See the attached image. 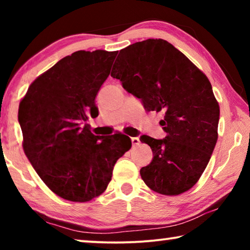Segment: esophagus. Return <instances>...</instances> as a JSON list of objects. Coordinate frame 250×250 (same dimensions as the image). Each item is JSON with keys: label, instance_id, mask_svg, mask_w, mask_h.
Segmentation results:
<instances>
[{"label": "esophagus", "instance_id": "esophagus-1", "mask_svg": "<svg viewBox=\"0 0 250 250\" xmlns=\"http://www.w3.org/2000/svg\"><path fill=\"white\" fill-rule=\"evenodd\" d=\"M131 142H132L133 146H137L140 145V140H139V138H137V137L131 138Z\"/></svg>", "mask_w": 250, "mask_h": 250}]
</instances>
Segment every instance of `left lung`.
Segmentation results:
<instances>
[{"instance_id": "obj_1", "label": "left lung", "mask_w": 250, "mask_h": 250, "mask_svg": "<svg viewBox=\"0 0 250 250\" xmlns=\"http://www.w3.org/2000/svg\"><path fill=\"white\" fill-rule=\"evenodd\" d=\"M111 77L141 99L147 111L161 112L164 139L142 135L153 152L140 170L145 183L163 195L192 188L217 142L219 105L206 75L164 40L138 42L121 49Z\"/></svg>"}]
</instances>
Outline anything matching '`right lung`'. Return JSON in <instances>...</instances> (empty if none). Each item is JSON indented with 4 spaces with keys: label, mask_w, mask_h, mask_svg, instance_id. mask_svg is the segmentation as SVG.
<instances>
[{
    "label": "right lung",
    "mask_w": 250,
    "mask_h": 250,
    "mask_svg": "<svg viewBox=\"0 0 250 250\" xmlns=\"http://www.w3.org/2000/svg\"><path fill=\"white\" fill-rule=\"evenodd\" d=\"M117 54L78 50L64 57L34 80L20 103L25 154L64 200L83 203L103 194L117 160L131 147L126 135L99 137L86 124L98 116L96 96Z\"/></svg>",
    "instance_id": "obj_1"
}]
</instances>
